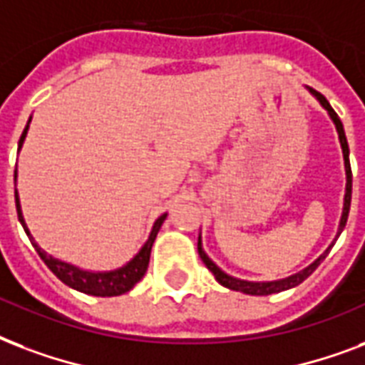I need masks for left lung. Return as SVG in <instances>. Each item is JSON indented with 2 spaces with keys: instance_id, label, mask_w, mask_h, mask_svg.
<instances>
[{
  "instance_id": "1",
  "label": "left lung",
  "mask_w": 365,
  "mask_h": 365,
  "mask_svg": "<svg viewBox=\"0 0 365 365\" xmlns=\"http://www.w3.org/2000/svg\"><path fill=\"white\" fill-rule=\"evenodd\" d=\"M310 91V95L318 101V103L322 104V108L326 110L327 115L331 118L333 125H335V129H337V135H339V143H341V150H343V160H344V175H346V185H344V197H343V213H341V221H339V228H337V234H335V238H333V242L329 244V247H327L324 253H322L316 261H312L307 268H303V270H299V272L291 274V276H287V278H279V279H270V282H251V279H242V278H236V276H230V274H227L225 270H222L221 267H217L211 259H209V255L205 253V250H203V242H202V234L197 236V253H200V259L203 261V264L213 272L215 279L219 282L221 285H225V287H228V289L232 291H240V293H245V295H272V293H279V291H285V289H291V287H295V285H299L301 282H304V279L309 278L310 274L314 272L316 268H318V264H320L324 259L327 257V253H329V250L333 247V244L337 242V238L341 236V232H343L344 225H346V219H349V209H350V197H352V171H350V162H349V143H346V135H344V129H343V123H341V120H339V115L335 114V110L331 108V104L327 103V98L322 95V93L314 91L312 87H307Z\"/></svg>"
}]
</instances>
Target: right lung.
<instances>
[{"mask_svg": "<svg viewBox=\"0 0 365 365\" xmlns=\"http://www.w3.org/2000/svg\"><path fill=\"white\" fill-rule=\"evenodd\" d=\"M30 121H32V115L28 120L26 127L21 135V140H19V152H21L22 144H24V138L28 135V129H30ZM16 168H15V200H16V213H19V221H21L24 232L32 242L34 250L38 251V255L41 257V261L49 267V270L55 274L56 278L61 279L62 284H66L68 287H72L76 291H81L86 295H95V297H118V295H123L129 289L135 287V284H138L143 276L146 274V268H148V261H150V251L152 245H154V240H156L160 228H162L163 221L168 219V213L160 215L154 222V227L150 230V236L144 242V245L138 250V253L133 257L131 261H127L123 267L114 268V270H87V268H80L72 264V262L62 261V259H56V257L49 255L47 251L41 247V245L34 240L30 228H28L26 221H24V215H22L21 207V197H19V190H16Z\"/></svg>", "mask_w": 365, "mask_h": 365, "instance_id": "1", "label": "right lung"}]
</instances>
